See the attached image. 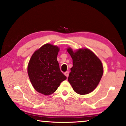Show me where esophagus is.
<instances>
[{
	"instance_id": "obj_1",
	"label": "esophagus",
	"mask_w": 126,
	"mask_h": 126,
	"mask_svg": "<svg viewBox=\"0 0 126 126\" xmlns=\"http://www.w3.org/2000/svg\"><path fill=\"white\" fill-rule=\"evenodd\" d=\"M69 71H66V72H65V73H64L66 77L67 78L68 77H69Z\"/></svg>"
}]
</instances>
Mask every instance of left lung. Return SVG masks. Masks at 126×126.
Returning <instances> with one entry per match:
<instances>
[{
  "label": "left lung",
  "instance_id": "left-lung-1",
  "mask_svg": "<svg viewBox=\"0 0 126 126\" xmlns=\"http://www.w3.org/2000/svg\"><path fill=\"white\" fill-rule=\"evenodd\" d=\"M67 50L73 63L68 81L77 93L89 94L95 89L102 77V63L89 49H79L76 52H73L70 48Z\"/></svg>",
  "mask_w": 126,
  "mask_h": 126
}]
</instances>
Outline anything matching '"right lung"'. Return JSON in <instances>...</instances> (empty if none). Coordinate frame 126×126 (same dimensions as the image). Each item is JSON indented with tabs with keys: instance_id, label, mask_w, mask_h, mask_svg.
<instances>
[{
	"instance_id": "add662e5",
	"label": "right lung",
	"mask_w": 126,
	"mask_h": 126,
	"mask_svg": "<svg viewBox=\"0 0 126 126\" xmlns=\"http://www.w3.org/2000/svg\"><path fill=\"white\" fill-rule=\"evenodd\" d=\"M58 47L46 44L32 56L28 65V74L33 88L48 95L56 92L66 77L60 71L57 56Z\"/></svg>"
}]
</instances>
